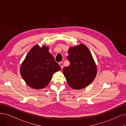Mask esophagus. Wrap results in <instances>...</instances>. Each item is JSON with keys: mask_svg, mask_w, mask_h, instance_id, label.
I'll use <instances>...</instances> for the list:
<instances>
[{"mask_svg": "<svg viewBox=\"0 0 126 126\" xmlns=\"http://www.w3.org/2000/svg\"><path fill=\"white\" fill-rule=\"evenodd\" d=\"M59 65H60V67H61V68H62V69L63 68V63H62V62H60V63H59Z\"/></svg>", "mask_w": 126, "mask_h": 126, "instance_id": "1", "label": "esophagus"}]
</instances>
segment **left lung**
<instances>
[{"instance_id":"obj_1","label":"left lung","mask_w":126,"mask_h":126,"mask_svg":"<svg viewBox=\"0 0 126 126\" xmlns=\"http://www.w3.org/2000/svg\"><path fill=\"white\" fill-rule=\"evenodd\" d=\"M68 52L70 65L63 69V74L72 88H84L93 81L97 73L92 55L84 44L70 47Z\"/></svg>"}]
</instances>
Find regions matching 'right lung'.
I'll return each mask as SVG.
<instances>
[{
	"label": "right lung",
	"mask_w": 126,
	"mask_h": 126,
	"mask_svg": "<svg viewBox=\"0 0 126 126\" xmlns=\"http://www.w3.org/2000/svg\"><path fill=\"white\" fill-rule=\"evenodd\" d=\"M47 46H34L26 55L20 68V73L29 87L39 89L46 87L53 74L61 70Z\"/></svg>",
	"instance_id": "1"
}]
</instances>
